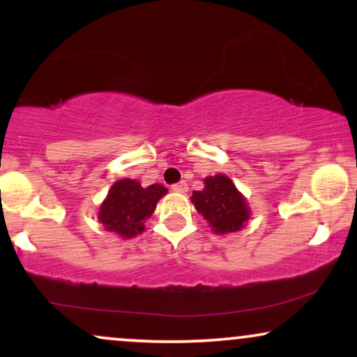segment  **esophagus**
Returning <instances> with one entry per match:
<instances>
[{
	"instance_id": "obj_1",
	"label": "esophagus",
	"mask_w": 357,
	"mask_h": 357,
	"mask_svg": "<svg viewBox=\"0 0 357 357\" xmlns=\"http://www.w3.org/2000/svg\"><path fill=\"white\" fill-rule=\"evenodd\" d=\"M171 190H173L174 192H186L188 191V184L184 183V181H181V183H176V184H173V188H171Z\"/></svg>"
}]
</instances>
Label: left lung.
<instances>
[{"label": "left lung", "instance_id": "8db88e82", "mask_svg": "<svg viewBox=\"0 0 357 357\" xmlns=\"http://www.w3.org/2000/svg\"><path fill=\"white\" fill-rule=\"evenodd\" d=\"M202 191H192L191 203L210 225L216 235L240 231L250 220L247 198L236 190L228 176L215 174L204 178Z\"/></svg>", "mask_w": 357, "mask_h": 357}]
</instances>
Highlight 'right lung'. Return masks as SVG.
<instances>
[{
    "instance_id": "right-lung-1",
    "label": "right lung",
    "mask_w": 357,
    "mask_h": 357,
    "mask_svg": "<svg viewBox=\"0 0 357 357\" xmlns=\"http://www.w3.org/2000/svg\"><path fill=\"white\" fill-rule=\"evenodd\" d=\"M167 192L162 184L142 188L136 179H119L102 202L97 220L110 233L121 238H134L146 230L144 223L151 218L158 202Z\"/></svg>"
}]
</instances>
